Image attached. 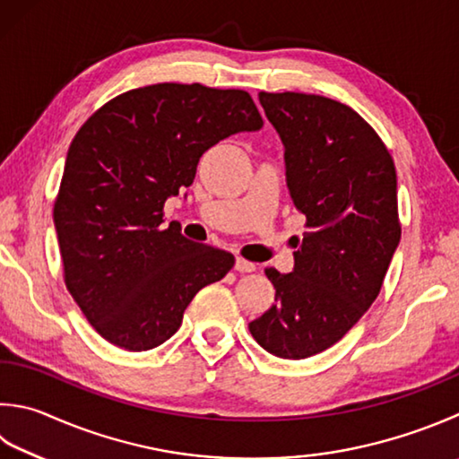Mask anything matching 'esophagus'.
<instances>
[{
  "instance_id": "34e87169",
  "label": "esophagus",
  "mask_w": 459,
  "mask_h": 459,
  "mask_svg": "<svg viewBox=\"0 0 459 459\" xmlns=\"http://www.w3.org/2000/svg\"><path fill=\"white\" fill-rule=\"evenodd\" d=\"M236 272H239V273H252V272H255V264L247 262V259H244V257H238L236 259Z\"/></svg>"
}]
</instances>
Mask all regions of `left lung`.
<instances>
[{
    "label": "left lung",
    "instance_id": "left-lung-1",
    "mask_svg": "<svg viewBox=\"0 0 459 459\" xmlns=\"http://www.w3.org/2000/svg\"><path fill=\"white\" fill-rule=\"evenodd\" d=\"M283 143L285 184L306 215L293 270H265L275 304L249 324L265 351L304 359L332 348L374 304L402 228L395 166L364 117L311 93H259Z\"/></svg>",
    "mask_w": 459,
    "mask_h": 459
}]
</instances>
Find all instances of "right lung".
Instances as JSON below:
<instances>
[{
  "label": "right lung",
  "instance_id": "add662e5",
  "mask_svg": "<svg viewBox=\"0 0 459 459\" xmlns=\"http://www.w3.org/2000/svg\"><path fill=\"white\" fill-rule=\"evenodd\" d=\"M262 126L247 91L155 83L117 95L75 134L54 223L67 290L103 340L158 348L195 293L231 270V254L161 228L163 204L194 184L212 145Z\"/></svg>",
  "mask_w": 459,
  "mask_h": 459
}]
</instances>
